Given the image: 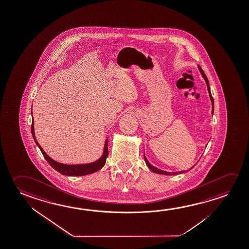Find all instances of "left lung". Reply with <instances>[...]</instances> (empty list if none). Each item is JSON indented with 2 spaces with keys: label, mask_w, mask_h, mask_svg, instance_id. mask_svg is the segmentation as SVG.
I'll use <instances>...</instances> for the list:
<instances>
[{
  "label": "left lung",
  "mask_w": 249,
  "mask_h": 249,
  "mask_svg": "<svg viewBox=\"0 0 249 249\" xmlns=\"http://www.w3.org/2000/svg\"><path fill=\"white\" fill-rule=\"evenodd\" d=\"M199 71H200V72L202 74V76H203V78H204V80L206 82L207 84V88H208V91H209V95H210V97H211V104H212V111H211V114L213 115V113H214V99H213V97L211 96V88H210V84H209V80H208V78H207L206 75L204 74L203 72V70L201 69V67L198 66ZM144 159H145V164L146 165L148 166V168L151 170V171H153V172H155V173H159V174H164V175H175V174H180V173H183V172H186L187 171H181V172H165V171H162V170H160V169L156 168V167H154L153 165H151L148 160H146V158H145V154H144ZM194 166H192V168H193ZM191 169H189L188 171H190Z\"/></svg>",
  "instance_id": "8db88e82"
}]
</instances>
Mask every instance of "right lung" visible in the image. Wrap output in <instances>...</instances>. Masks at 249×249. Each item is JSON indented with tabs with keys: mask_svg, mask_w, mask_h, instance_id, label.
<instances>
[{
	"mask_svg": "<svg viewBox=\"0 0 249 249\" xmlns=\"http://www.w3.org/2000/svg\"><path fill=\"white\" fill-rule=\"evenodd\" d=\"M34 118H33V122H32V126H31V131H32V135L33 138L35 140L36 145H38V148L41 151L43 156L46 159V161L49 163V165L56 170L57 172L61 173L63 175H66V176H84V175H88V174H91L93 172H97L101 169L104 167L105 163H106V160H107V156H108V152H107V139L105 141V145L104 147V153L101 156L99 160L92 162V163H89V164H81V165H65V164H61L58 163L57 161L53 160L52 158L49 157L46 152L43 150L42 147L38 144L37 140L35 138V126H34Z\"/></svg>",
	"mask_w": 249,
	"mask_h": 249,
	"instance_id": "add662e5",
	"label": "right lung"
}]
</instances>
